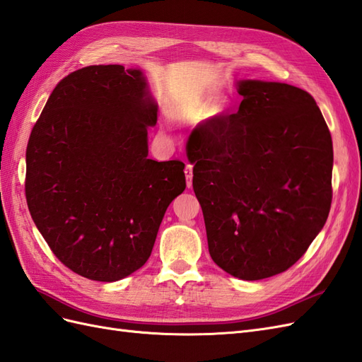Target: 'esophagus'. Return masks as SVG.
I'll list each match as a JSON object with an SVG mask.
<instances>
[{
    "label": "esophagus",
    "mask_w": 362,
    "mask_h": 362,
    "mask_svg": "<svg viewBox=\"0 0 362 362\" xmlns=\"http://www.w3.org/2000/svg\"><path fill=\"white\" fill-rule=\"evenodd\" d=\"M185 175H187V187L191 188L192 187V165L191 163L185 166Z\"/></svg>",
    "instance_id": "34e87169"
}]
</instances>
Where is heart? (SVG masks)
<instances>
[{
  "mask_svg": "<svg viewBox=\"0 0 362 362\" xmlns=\"http://www.w3.org/2000/svg\"><path fill=\"white\" fill-rule=\"evenodd\" d=\"M170 113L183 122H197L211 113V100L196 93H187L171 100Z\"/></svg>",
  "mask_w": 362,
  "mask_h": 362,
  "instance_id": "heart-1",
  "label": "heart"
}]
</instances>
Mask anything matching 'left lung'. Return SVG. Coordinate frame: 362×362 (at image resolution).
Segmentation results:
<instances>
[{
    "label": "left lung",
    "instance_id": "obj_1",
    "mask_svg": "<svg viewBox=\"0 0 362 362\" xmlns=\"http://www.w3.org/2000/svg\"><path fill=\"white\" fill-rule=\"evenodd\" d=\"M237 90V113L203 124L187 156L211 258L254 281L289 269L326 223L333 146L308 91L257 79Z\"/></svg>",
    "mask_w": 362,
    "mask_h": 362
}]
</instances>
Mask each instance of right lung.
<instances>
[{"label":"right lung","mask_w":362,"mask_h":362,"mask_svg":"<svg viewBox=\"0 0 362 362\" xmlns=\"http://www.w3.org/2000/svg\"><path fill=\"white\" fill-rule=\"evenodd\" d=\"M157 104L142 70L90 66L54 87L25 151V199L69 269L117 281L151 255L185 163L148 159Z\"/></svg>","instance_id":"obj_1"}]
</instances>
